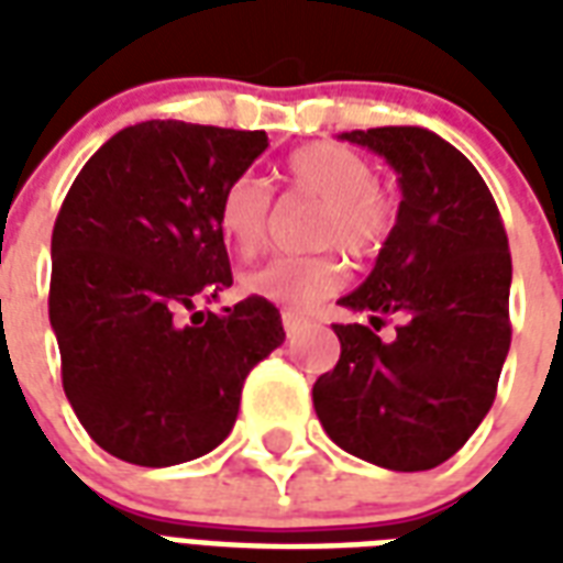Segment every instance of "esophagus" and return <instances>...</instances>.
<instances>
[{"instance_id": "1", "label": "esophagus", "mask_w": 563, "mask_h": 563, "mask_svg": "<svg viewBox=\"0 0 563 563\" xmlns=\"http://www.w3.org/2000/svg\"><path fill=\"white\" fill-rule=\"evenodd\" d=\"M305 325H307L305 317H298V313H292V310H286V313H283V329H286V338H295V334L305 329Z\"/></svg>"}]
</instances>
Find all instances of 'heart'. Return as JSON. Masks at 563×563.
Masks as SVG:
<instances>
[{
    "instance_id": "heart-1",
    "label": "heart",
    "mask_w": 563,
    "mask_h": 563,
    "mask_svg": "<svg viewBox=\"0 0 563 563\" xmlns=\"http://www.w3.org/2000/svg\"><path fill=\"white\" fill-rule=\"evenodd\" d=\"M286 180L292 192L322 205L313 244L343 246L353 256H374L389 241L395 225V205L377 189L374 165L343 144L319 141L295 150L286 159ZM220 229L238 256L253 258L268 244L271 189L256 174H241L225 186L220 201ZM346 268L338 253L271 258L250 271L244 289L265 301L310 310L338 292Z\"/></svg>"
}]
</instances>
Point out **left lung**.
Listing matches in <instances>:
<instances>
[{
  "instance_id": "left-lung-1",
  "label": "left lung",
  "mask_w": 563,
  "mask_h": 563,
  "mask_svg": "<svg viewBox=\"0 0 563 563\" xmlns=\"http://www.w3.org/2000/svg\"><path fill=\"white\" fill-rule=\"evenodd\" d=\"M398 172L401 205L377 265L341 305L371 324L334 325L341 358L313 386L325 434L386 471H431L492 410L509 353L507 232L471 159L434 132H343ZM386 316L396 341H378Z\"/></svg>"
}]
</instances>
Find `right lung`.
Returning <instances> with one entry per match:
<instances>
[{
	"label": "right lung",
	"instance_id": "add662e5",
	"mask_svg": "<svg viewBox=\"0 0 563 563\" xmlns=\"http://www.w3.org/2000/svg\"><path fill=\"white\" fill-rule=\"evenodd\" d=\"M265 147V132L147 120L104 141L59 208L47 305L63 389L120 461L172 467L220 446L246 374L286 341L258 295L186 322L232 286L220 201Z\"/></svg>",
	"mask_w": 563,
	"mask_h": 563
}]
</instances>
